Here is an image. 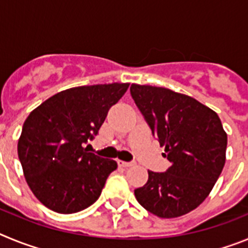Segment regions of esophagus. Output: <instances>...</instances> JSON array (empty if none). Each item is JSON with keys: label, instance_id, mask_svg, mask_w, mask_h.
<instances>
[{"label": "esophagus", "instance_id": "obj_1", "mask_svg": "<svg viewBox=\"0 0 248 248\" xmlns=\"http://www.w3.org/2000/svg\"><path fill=\"white\" fill-rule=\"evenodd\" d=\"M118 165L122 166V168H130V166L134 165V163H130V161H123V160H118Z\"/></svg>", "mask_w": 248, "mask_h": 248}]
</instances>
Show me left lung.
Returning <instances> with one entry per match:
<instances>
[{"instance_id":"8db88e82","label":"left lung","mask_w":248,"mask_h":248,"mask_svg":"<svg viewBox=\"0 0 248 248\" xmlns=\"http://www.w3.org/2000/svg\"><path fill=\"white\" fill-rule=\"evenodd\" d=\"M130 94L171 163L165 172L148 171V183L135 190V198L157 217L183 216L217 181L226 160V131L217 114L189 95L140 84H131Z\"/></svg>"}]
</instances>
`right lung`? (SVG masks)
<instances>
[{
	"label": "right lung",
	"instance_id": "add662e5",
	"mask_svg": "<svg viewBox=\"0 0 248 248\" xmlns=\"http://www.w3.org/2000/svg\"><path fill=\"white\" fill-rule=\"evenodd\" d=\"M128 88L129 83L69 88L31 111L17 151L30 189L46 207L74 214L98 200L118 164L88 153L84 144Z\"/></svg>",
	"mask_w": 248,
	"mask_h": 248
}]
</instances>
